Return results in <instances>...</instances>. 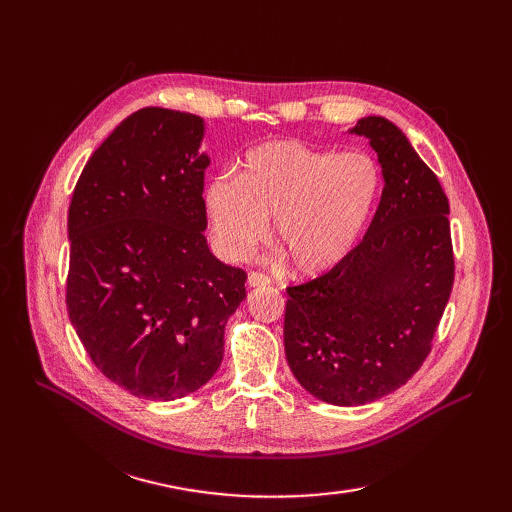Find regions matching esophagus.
I'll return each mask as SVG.
<instances>
[{
    "label": "esophagus",
    "instance_id": "obj_1",
    "mask_svg": "<svg viewBox=\"0 0 512 512\" xmlns=\"http://www.w3.org/2000/svg\"><path fill=\"white\" fill-rule=\"evenodd\" d=\"M267 284H271V280L265 273L252 271L250 275H247V286H250V288H260V286H267Z\"/></svg>",
    "mask_w": 512,
    "mask_h": 512
}]
</instances>
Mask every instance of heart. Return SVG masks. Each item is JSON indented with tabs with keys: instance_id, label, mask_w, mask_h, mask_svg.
<instances>
[{
	"instance_id": "obj_1",
	"label": "heart",
	"mask_w": 512,
	"mask_h": 512,
	"mask_svg": "<svg viewBox=\"0 0 512 512\" xmlns=\"http://www.w3.org/2000/svg\"><path fill=\"white\" fill-rule=\"evenodd\" d=\"M380 170L365 153H331L299 141H271L247 151L241 175L213 177L205 207L213 237L228 258H245L269 235L301 275L342 262L374 211Z\"/></svg>"
}]
</instances>
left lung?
Here are the masks:
<instances>
[{
	"label": "left lung",
	"instance_id": "1",
	"mask_svg": "<svg viewBox=\"0 0 512 512\" xmlns=\"http://www.w3.org/2000/svg\"><path fill=\"white\" fill-rule=\"evenodd\" d=\"M378 153L384 188L363 241L312 282L286 288L284 348L307 393L363 406L427 359L455 280L448 198L406 134L384 117L350 130Z\"/></svg>",
	"mask_w": 512,
	"mask_h": 512
}]
</instances>
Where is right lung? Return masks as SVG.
<instances>
[{"instance_id": "right-lung-1", "label": "right lung", "mask_w": 512, "mask_h": 512, "mask_svg": "<svg viewBox=\"0 0 512 512\" xmlns=\"http://www.w3.org/2000/svg\"><path fill=\"white\" fill-rule=\"evenodd\" d=\"M198 115L147 106L94 151L68 209L66 305L89 359L128 393L173 401L224 356L243 269L209 252Z\"/></svg>"}]
</instances>
